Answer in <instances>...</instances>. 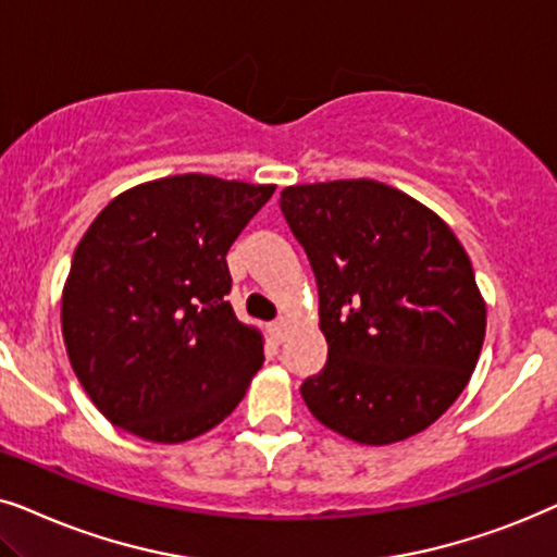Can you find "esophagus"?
I'll use <instances>...</instances> for the list:
<instances>
[{"label": "esophagus", "instance_id": "34e87169", "mask_svg": "<svg viewBox=\"0 0 557 557\" xmlns=\"http://www.w3.org/2000/svg\"><path fill=\"white\" fill-rule=\"evenodd\" d=\"M287 329H290V321H287V318H277V321H274L272 325H270V331H272V338L277 341H285V336H287Z\"/></svg>", "mask_w": 557, "mask_h": 557}]
</instances>
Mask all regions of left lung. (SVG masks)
I'll return each instance as SVG.
<instances>
[{
  "label": "left lung",
  "instance_id": "1",
  "mask_svg": "<svg viewBox=\"0 0 557 557\" xmlns=\"http://www.w3.org/2000/svg\"><path fill=\"white\" fill-rule=\"evenodd\" d=\"M318 283L329 344L302 384L318 422L361 446L433 425L469 384L486 333L471 259L425 203L356 177L287 185L280 198Z\"/></svg>",
  "mask_w": 557,
  "mask_h": 557
}]
</instances>
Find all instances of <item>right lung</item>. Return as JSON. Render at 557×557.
<instances>
[{
  "label": "right lung",
  "instance_id": "add662e5",
  "mask_svg": "<svg viewBox=\"0 0 557 557\" xmlns=\"http://www.w3.org/2000/svg\"><path fill=\"white\" fill-rule=\"evenodd\" d=\"M272 193L201 173L158 177L119 193L81 236L61 295L63 344L111 425L173 446L242 403L264 338L226 302V251Z\"/></svg>",
  "mask_w": 557,
  "mask_h": 557
}]
</instances>
